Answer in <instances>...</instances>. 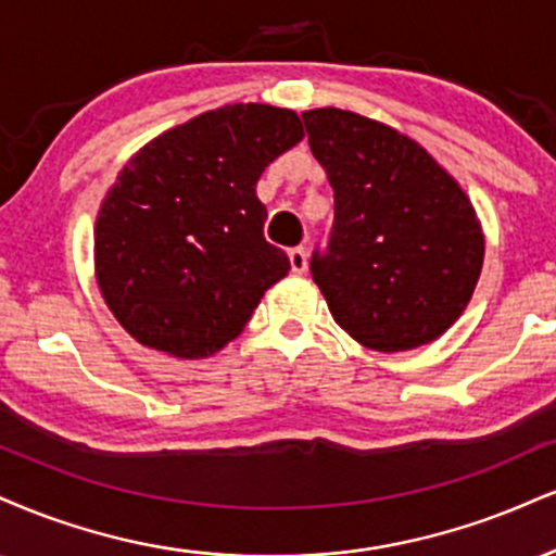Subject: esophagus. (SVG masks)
<instances>
[{"label":"esophagus","mask_w":556,"mask_h":556,"mask_svg":"<svg viewBox=\"0 0 556 556\" xmlns=\"http://www.w3.org/2000/svg\"><path fill=\"white\" fill-rule=\"evenodd\" d=\"M287 256H290L292 271H295V274H305L307 271V251L303 249V245H298V249H290V253H287Z\"/></svg>","instance_id":"esophagus-1"}]
</instances>
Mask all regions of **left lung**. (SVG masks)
<instances>
[{
    "instance_id": "1",
    "label": "left lung",
    "mask_w": 556,
    "mask_h": 556,
    "mask_svg": "<svg viewBox=\"0 0 556 556\" xmlns=\"http://www.w3.org/2000/svg\"><path fill=\"white\" fill-rule=\"evenodd\" d=\"M307 144L333 189L311 274L333 320L378 352L422 346L464 313L484 236L460 186L425 147L357 113L305 111Z\"/></svg>"
}]
</instances>
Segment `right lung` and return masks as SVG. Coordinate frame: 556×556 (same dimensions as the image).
I'll return each mask as SVG.
<instances>
[{"label":"right lung","instance_id":"right-lung-1","mask_svg":"<svg viewBox=\"0 0 556 556\" xmlns=\"http://www.w3.org/2000/svg\"><path fill=\"white\" fill-rule=\"evenodd\" d=\"M303 139L295 111L236 103L160 134L105 193L96 274L137 342L176 357L223 350L290 271L266 243L256 184Z\"/></svg>","mask_w":556,"mask_h":556}]
</instances>
